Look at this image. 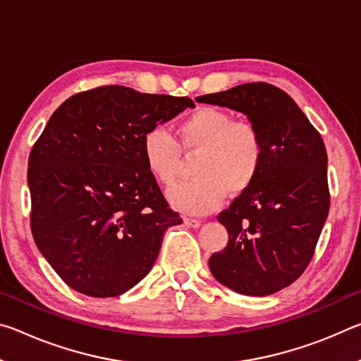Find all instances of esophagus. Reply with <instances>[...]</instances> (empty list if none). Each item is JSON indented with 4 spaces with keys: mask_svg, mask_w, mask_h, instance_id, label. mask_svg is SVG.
<instances>
[{
    "mask_svg": "<svg viewBox=\"0 0 361 361\" xmlns=\"http://www.w3.org/2000/svg\"><path fill=\"white\" fill-rule=\"evenodd\" d=\"M185 224L189 226V228L197 229V228H200V226H202V221H200V219H195V218H185Z\"/></svg>",
    "mask_w": 361,
    "mask_h": 361,
    "instance_id": "34e87169",
    "label": "esophagus"
}]
</instances>
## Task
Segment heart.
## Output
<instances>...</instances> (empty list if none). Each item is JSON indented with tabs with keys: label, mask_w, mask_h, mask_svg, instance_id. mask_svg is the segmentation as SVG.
I'll return each instance as SVG.
<instances>
[{
	"label": "heart",
	"mask_w": 361,
	"mask_h": 361,
	"mask_svg": "<svg viewBox=\"0 0 361 361\" xmlns=\"http://www.w3.org/2000/svg\"><path fill=\"white\" fill-rule=\"evenodd\" d=\"M180 148L199 152L194 180L183 181L169 191L175 209L191 215L216 210L228 192H245L258 178L264 159L259 130L248 121H235L229 111L202 106L188 116L178 129ZM180 148L162 127H151L142 138V157L148 173L170 186L180 167Z\"/></svg>",
	"instance_id": "b5f03b06"
}]
</instances>
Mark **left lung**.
Returning <instances> with one entry per match:
<instances>
[{
	"label": "left lung",
	"instance_id": "left-lung-1",
	"mask_svg": "<svg viewBox=\"0 0 361 361\" xmlns=\"http://www.w3.org/2000/svg\"><path fill=\"white\" fill-rule=\"evenodd\" d=\"M195 102L245 114L261 133V172L219 213L229 240L223 252L210 256L209 266L213 277L232 291L272 295L305 271L325 226V143L295 100L276 85L248 82Z\"/></svg>",
	"mask_w": 361,
	"mask_h": 361
}]
</instances>
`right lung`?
Masks as SVG:
<instances>
[{
  "instance_id": "right-lung-1",
  "label": "right lung",
  "mask_w": 361,
  "mask_h": 361,
  "mask_svg": "<svg viewBox=\"0 0 361 361\" xmlns=\"http://www.w3.org/2000/svg\"><path fill=\"white\" fill-rule=\"evenodd\" d=\"M188 97L105 85L60 105L28 159L33 239L63 282L111 298L151 271L164 234L181 224L148 173L142 138Z\"/></svg>"
}]
</instances>
